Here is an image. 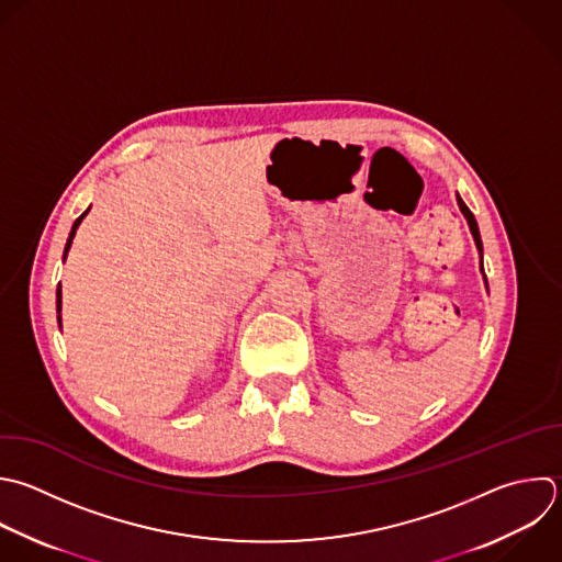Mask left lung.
Listing matches in <instances>:
<instances>
[{"mask_svg":"<svg viewBox=\"0 0 562 562\" xmlns=\"http://www.w3.org/2000/svg\"><path fill=\"white\" fill-rule=\"evenodd\" d=\"M457 202H459V209H461V213L465 215V220H468V226H470V231H472V237H474V241H476V248L481 250V235H479V226H476V220H474V215L470 213V209L463 204V200L457 195ZM481 270H483V263H481ZM485 277V274H483ZM485 283H487V279H485Z\"/></svg>","mask_w":562,"mask_h":562,"instance_id":"1","label":"left lung"}]
</instances>
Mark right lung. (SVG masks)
Returning a JSON list of instances; mask_svg holds the SVG:
<instances>
[{"label": "right lung", "mask_w": 562, "mask_h": 562, "mask_svg": "<svg viewBox=\"0 0 562 562\" xmlns=\"http://www.w3.org/2000/svg\"><path fill=\"white\" fill-rule=\"evenodd\" d=\"M88 215V211L75 222V226H72V231H70V237H68V244H66V252L70 250V244H72V239H75V233H77V228H79V224H81V220ZM61 310V290H57V312Z\"/></svg>", "instance_id": "obj_1"}]
</instances>
